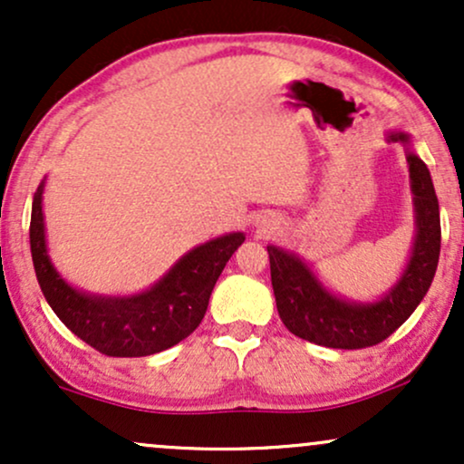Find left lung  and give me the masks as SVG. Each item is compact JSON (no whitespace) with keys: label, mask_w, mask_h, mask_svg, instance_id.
Instances as JSON below:
<instances>
[{"label":"left lung","mask_w":464,"mask_h":464,"mask_svg":"<svg viewBox=\"0 0 464 464\" xmlns=\"http://www.w3.org/2000/svg\"><path fill=\"white\" fill-rule=\"evenodd\" d=\"M388 143H403L414 205L412 253L397 284L382 299L347 301L321 284L299 255L268 246L270 279L276 310L292 334L332 349H364L380 344L408 321L428 295L440 255V216L430 169L410 148V135L391 130Z\"/></svg>","instance_id":"left-lung-1"}]
</instances>
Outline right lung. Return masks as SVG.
Here are the masks:
<instances>
[{
  "mask_svg": "<svg viewBox=\"0 0 464 464\" xmlns=\"http://www.w3.org/2000/svg\"><path fill=\"white\" fill-rule=\"evenodd\" d=\"M45 180L32 200L30 250L41 292L69 332L113 358L165 351L198 327L218 276L244 233H227L185 253L157 284L129 296L89 295L63 279L47 255L44 220Z\"/></svg>",
  "mask_w": 464,
  "mask_h": 464,
  "instance_id": "add662e5",
  "label": "right lung"
}]
</instances>
